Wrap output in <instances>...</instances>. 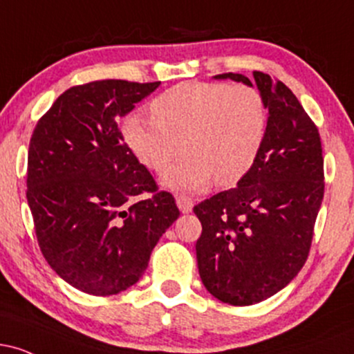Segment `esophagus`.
I'll return each mask as SVG.
<instances>
[{
    "mask_svg": "<svg viewBox=\"0 0 354 354\" xmlns=\"http://www.w3.org/2000/svg\"><path fill=\"white\" fill-rule=\"evenodd\" d=\"M176 205L181 213H189V211H193L194 201L189 196H186V194H176Z\"/></svg>",
    "mask_w": 354,
    "mask_h": 354,
    "instance_id": "obj_1",
    "label": "esophagus"
}]
</instances>
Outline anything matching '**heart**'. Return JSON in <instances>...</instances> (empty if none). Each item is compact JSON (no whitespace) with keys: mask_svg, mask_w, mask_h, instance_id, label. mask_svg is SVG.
<instances>
[{"mask_svg":"<svg viewBox=\"0 0 354 354\" xmlns=\"http://www.w3.org/2000/svg\"><path fill=\"white\" fill-rule=\"evenodd\" d=\"M149 111L153 118H126L121 133L131 153L156 173L183 146L187 153L163 176L168 188L201 191L213 180L236 185L265 148L268 108L253 86L183 83L154 98Z\"/></svg>","mask_w":354,"mask_h":354,"instance_id":"b5f03b06","label":"heart"}]
</instances>
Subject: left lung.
Returning <instances> with one entry per match:
<instances>
[{
  "mask_svg": "<svg viewBox=\"0 0 354 354\" xmlns=\"http://www.w3.org/2000/svg\"><path fill=\"white\" fill-rule=\"evenodd\" d=\"M268 108L265 148L236 188L194 206L201 281L219 301L250 306L283 290L299 273L324 194L323 149L316 124L281 81L253 71ZM253 86L246 76L223 73Z\"/></svg>",
  "mask_w": 354,
  "mask_h": 354,
  "instance_id": "left-lung-1",
  "label": "left lung"
}]
</instances>
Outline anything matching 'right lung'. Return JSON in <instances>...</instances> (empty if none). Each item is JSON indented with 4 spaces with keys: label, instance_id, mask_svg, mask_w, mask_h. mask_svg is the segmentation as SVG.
Listing matches in <instances>:
<instances>
[{
    "label": "right lung",
    "instance_id": "add662e5",
    "mask_svg": "<svg viewBox=\"0 0 354 354\" xmlns=\"http://www.w3.org/2000/svg\"><path fill=\"white\" fill-rule=\"evenodd\" d=\"M160 86L101 80L73 86L39 118L28 151L26 198L39 250L53 270L88 295L128 290L180 216L118 128ZM141 194L147 198L136 201Z\"/></svg>",
    "mask_w": 354,
    "mask_h": 354
}]
</instances>
